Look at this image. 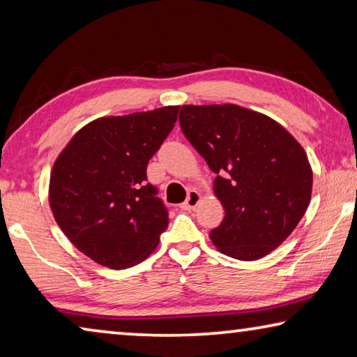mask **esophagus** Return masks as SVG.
Listing matches in <instances>:
<instances>
[{"instance_id":"1","label":"esophagus","mask_w":357,"mask_h":357,"mask_svg":"<svg viewBox=\"0 0 357 357\" xmlns=\"http://www.w3.org/2000/svg\"><path fill=\"white\" fill-rule=\"evenodd\" d=\"M200 202H202L200 192L190 190L189 197H187V200L183 204H181V208H183L184 211H192V209H195L198 204H200Z\"/></svg>"}]
</instances>
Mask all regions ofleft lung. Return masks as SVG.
Here are the masks:
<instances>
[{
	"label": "left lung",
	"mask_w": 357,
	"mask_h": 357,
	"mask_svg": "<svg viewBox=\"0 0 357 357\" xmlns=\"http://www.w3.org/2000/svg\"><path fill=\"white\" fill-rule=\"evenodd\" d=\"M179 124L217 174L214 193L225 209L209 234L217 250L243 261L275 250L312 198L304 148L273 118L234 104L183 105Z\"/></svg>",
	"instance_id": "1"
}]
</instances>
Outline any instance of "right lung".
I'll list each match as a JSON object with an SVG mask.
<instances>
[{"label": "right lung", "instance_id": "add662e5", "mask_svg": "<svg viewBox=\"0 0 357 357\" xmlns=\"http://www.w3.org/2000/svg\"><path fill=\"white\" fill-rule=\"evenodd\" d=\"M179 105L104 116L77 132L56 157L48 203L78 250L110 269L146 259L168 227V213L146 167L174 128Z\"/></svg>", "mask_w": 357, "mask_h": 357}]
</instances>
